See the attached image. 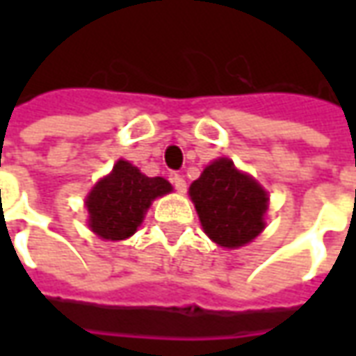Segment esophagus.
<instances>
[{
	"mask_svg": "<svg viewBox=\"0 0 356 356\" xmlns=\"http://www.w3.org/2000/svg\"><path fill=\"white\" fill-rule=\"evenodd\" d=\"M171 183H173V186H175V191H177V193L183 194L186 191V181L181 177V175H177V173H175V175H171Z\"/></svg>",
	"mask_w": 356,
	"mask_h": 356,
	"instance_id": "34e87169",
	"label": "esophagus"
}]
</instances>
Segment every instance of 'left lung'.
Masks as SVG:
<instances>
[{
    "label": "left lung",
    "mask_w": 356,
    "mask_h": 356,
    "mask_svg": "<svg viewBox=\"0 0 356 356\" xmlns=\"http://www.w3.org/2000/svg\"><path fill=\"white\" fill-rule=\"evenodd\" d=\"M188 193L204 231L219 246H244L265 229L267 193L229 158L209 163Z\"/></svg>",
    "instance_id": "1"
}]
</instances>
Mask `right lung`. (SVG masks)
<instances>
[{
  "mask_svg": "<svg viewBox=\"0 0 356 356\" xmlns=\"http://www.w3.org/2000/svg\"><path fill=\"white\" fill-rule=\"evenodd\" d=\"M171 193L162 177H147L125 160L114 165L108 177L99 181L89 193V227L104 240L129 238L154 198Z\"/></svg>",
  "mask_w": 356,
  "mask_h": 356,
  "instance_id": "add662e5",
  "label": "right lung"
}]
</instances>
